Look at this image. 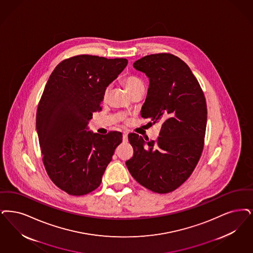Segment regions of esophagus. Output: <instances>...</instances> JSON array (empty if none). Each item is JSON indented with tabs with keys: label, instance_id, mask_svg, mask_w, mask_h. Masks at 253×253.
<instances>
[{
	"label": "esophagus",
	"instance_id": "1",
	"mask_svg": "<svg viewBox=\"0 0 253 253\" xmlns=\"http://www.w3.org/2000/svg\"><path fill=\"white\" fill-rule=\"evenodd\" d=\"M122 139H123V142L128 141V134H127L126 131L123 132V134H122Z\"/></svg>",
	"mask_w": 253,
	"mask_h": 253
}]
</instances>
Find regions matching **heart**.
Masks as SVG:
<instances>
[{
	"label": "heart",
	"instance_id": "b5f03b06",
	"mask_svg": "<svg viewBox=\"0 0 253 253\" xmlns=\"http://www.w3.org/2000/svg\"><path fill=\"white\" fill-rule=\"evenodd\" d=\"M122 83H123L124 86L126 87V89L130 94L131 92H133V91L136 90L140 87H144V84H143L141 79H139L136 76H132V75L125 77ZM107 94H108V88H106L103 92V98L104 99L107 97Z\"/></svg>",
	"mask_w": 253,
	"mask_h": 253
}]
</instances>
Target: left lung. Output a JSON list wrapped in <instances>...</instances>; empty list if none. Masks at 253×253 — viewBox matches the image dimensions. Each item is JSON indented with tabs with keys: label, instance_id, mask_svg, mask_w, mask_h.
Instances as JSON below:
<instances>
[{
	"label": "left lung",
	"instance_id": "obj_1",
	"mask_svg": "<svg viewBox=\"0 0 253 253\" xmlns=\"http://www.w3.org/2000/svg\"><path fill=\"white\" fill-rule=\"evenodd\" d=\"M150 80L141 117L161 122L156 140L128 134L133 155L126 161L133 179L152 192H172L185 182L202 155L207 105L190 68L171 53H155L133 63ZM151 123V122H150Z\"/></svg>",
	"mask_w": 253,
	"mask_h": 253
}]
</instances>
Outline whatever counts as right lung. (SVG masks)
Wrapping results in <instances>:
<instances>
[{"instance_id":"right-lung-1","label":"right lung","mask_w":253,"mask_h":253,"mask_svg":"<svg viewBox=\"0 0 253 253\" xmlns=\"http://www.w3.org/2000/svg\"><path fill=\"white\" fill-rule=\"evenodd\" d=\"M128 64L81 54L59 63L47 82L37 111V131L42 161L61 190L82 196L100 186L121 131H88L94 112L101 111L103 92Z\"/></svg>"}]
</instances>
